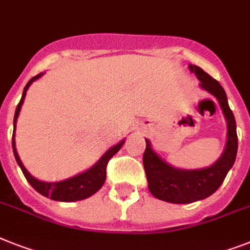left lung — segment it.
Masks as SVG:
<instances>
[{"mask_svg":"<svg viewBox=\"0 0 250 250\" xmlns=\"http://www.w3.org/2000/svg\"><path fill=\"white\" fill-rule=\"evenodd\" d=\"M191 73L201 82L199 85L212 96L216 97L225 119L228 121V142L224 153L212 166L199 170H181L168 165L158 156L146 139V150L143 154V165L148 180V189L156 198L170 203H191L209 197L221 187L229 170L231 168L238 152L236 123L232 111L228 103L224 88L217 80L195 65H189Z\"/></svg>","mask_w":250,"mask_h":250,"instance_id":"1","label":"left lung"}]
</instances>
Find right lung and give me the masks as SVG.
Listing matches in <instances>:
<instances>
[{
    "instance_id": "1",
    "label": "right lung",
    "mask_w": 250,
    "mask_h": 250,
    "mask_svg": "<svg viewBox=\"0 0 250 250\" xmlns=\"http://www.w3.org/2000/svg\"><path fill=\"white\" fill-rule=\"evenodd\" d=\"M41 76H42V74H38V75H36L34 78H32V79L29 80L28 84H26L25 88H24L21 100H20L18 107H16L15 116H14V133H12V149H14V156H15L16 162H18V165L20 166V168H21L22 174H24L25 179L28 180V183L32 185L38 193H41V194L44 195V197L47 198H51L53 201H82V199H85V198L93 195L96 191H98L101 188H102V185L104 184V180H106L107 164H108V161L120 150V148L123 147V144L125 140H121L120 143L111 147L110 149L107 150L106 153L103 154L102 157L100 158V161H98L96 165H93V166L90 167L89 170H86L85 172H82V174L76 175V176L70 177V179H66V180L62 181H57V183H44V181H39L37 180L36 177H33L32 175L26 171V168L24 167L22 162L20 161L18 152H16L15 127L19 112L21 110V104L26 96V90H28L29 85H30L34 80L41 78Z\"/></svg>"
}]
</instances>
